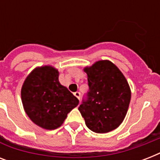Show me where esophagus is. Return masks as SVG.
<instances>
[{"mask_svg": "<svg viewBox=\"0 0 160 160\" xmlns=\"http://www.w3.org/2000/svg\"><path fill=\"white\" fill-rule=\"evenodd\" d=\"M74 95H75V96L76 98H77L78 100H80V92H75L74 93Z\"/></svg>", "mask_w": 160, "mask_h": 160, "instance_id": "1", "label": "esophagus"}]
</instances>
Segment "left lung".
I'll use <instances>...</instances> for the list:
<instances>
[{
  "label": "left lung",
  "instance_id": "left-lung-1",
  "mask_svg": "<svg viewBox=\"0 0 160 160\" xmlns=\"http://www.w3.org/2000/svg\"><path fill=\"white\" fill-rule=\"evenodd\" d=\"M89 92L79 107L86 126L104 134L119 126L126 115L131 91L126 79L109 60H99L84 69Z\"/></svg>",
  "mask_w": 160,
  "mask_h": 160
}]
</instances>
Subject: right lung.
Instances as JSON below:
<instances>
[{
  "instance_id": "obj_1",
  "label": "right lung",
  "mask_w": 160,
  "mask_h": 160,
  "mask_svg": "<svg viewBox=\"0 0 160 160\" xmlns=\"http://www.w3.org/2000/svg\"><path fill=\"white\" fill-rule=\"evenodd\" d=\"M59 72L50 65L37 67L26 77L21 100L29 118L38 126L55 129L79 104V100L59 82Z\"/></svg>"
}]
</instances>
